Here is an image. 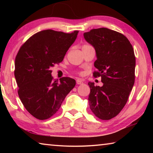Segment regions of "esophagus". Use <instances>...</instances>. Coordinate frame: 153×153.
Instances as JSON below:
<instances>
[{
    "instance_id": "34e87169",
    "label": "esophagus",
    "mask_w": 153,
    "mask_h": 153,
    "mask_svg": "<svg viewBox=\"0 0 153 153\" xmlns=\"http://www.w3.org/2000/svg\"><path fill=\"white\" fill-rule=\"evenodd\" d=\"M76 83H77V84H84V82H83V81H82V80H80V79H77L76 80Z\"/></svg>"
}]
</instances>
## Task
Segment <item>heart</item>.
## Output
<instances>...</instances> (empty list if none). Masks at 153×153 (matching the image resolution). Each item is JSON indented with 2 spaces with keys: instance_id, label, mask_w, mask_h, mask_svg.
<instances>
[{
  "instance_id": "1",
  "label": "heart",
  "mask_w": 153,
  "mask_h": 153,
  "mask_svg": "<svg viewBox=\"0 0 153 153\" xmlns=\"http://www.w3.org/2000/svg\"><path fill=\"white\" fill-rule=\"evenodd\" d=\"M89 45H84L82 46V48H84V47H86V46H88Z\"/></svg>"
}]
</instances>
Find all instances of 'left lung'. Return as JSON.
<instances>
[{"mask_svg": "<svg viewBox=\"0 0 153 153\" xmlns=\"http://www.w3.org/2000/svg\"><path fill=\"white\" fill-rule=\"evenodd\" d=\"M84 36L97 54L93 76H100L103 83L100 87L88 82L90 108L100 120H111L123 109L134 84V48L125 36L108 28L93 29Z\"/></svg>", "mask_w": 153, "mask_h": 153, "instance_id": "1", "label": "left lung"}]
</instances>
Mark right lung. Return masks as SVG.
Here are the masks:
<instances>
[{
	"label": "right lung",
	"mask_w": 153,
	"mask_h": 153,
	"mask_svg": "<svg viewBox=\"0 0 153 153\" xmlns=\"http://www.w3.org/2000/svg\"><path fill=\"white\" fill-rule=\"evenodd\" d=\"M78 32L42 30L31 36L18 51L14 72L18 94L26 110L38 120L55 115L76 86V80L70 77L54 79L51 68L63 60Z\"/></svg>",
	"instance_id": "1"
}]
</instances>
